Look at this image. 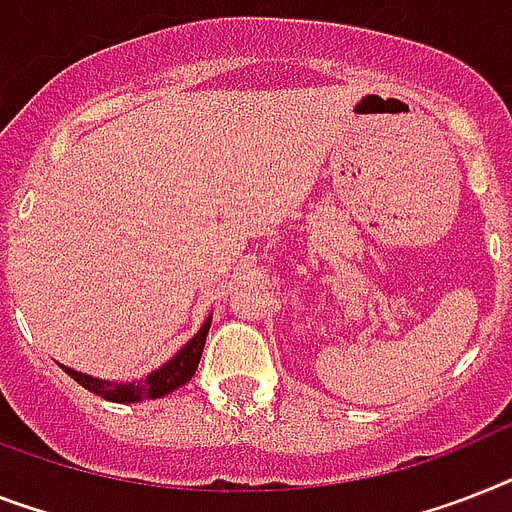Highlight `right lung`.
<instances>
[{
    "instance_id": "right-lung-1",
    "label": "right lung",
    "mask_w": 512,
    "mask_h": 512,
    "mask_svg": "<svg viewBox=\"0 0 512 512\" xmlns=\"http://www.w3.org/2000/svg\"><path fill=\"white\" fill-rule=\"evenodd\" d=\"M210 321H213V315H210V318L202 323V328H199L197 334L191 336L189 342L176 352L173 360L160 365L157 371H152L147 378H141V381H105V378H94L89 376V373L73 371L68 365H60V368L68 373L73 381H78L83 389H89V392H94L97 397H102V400L123 402V405L141 400H157V397H165V394L176 392L178 386L189 384L194 371H197L202 350H205Z\"/></svg>"
}]
</instances>
